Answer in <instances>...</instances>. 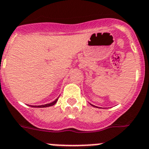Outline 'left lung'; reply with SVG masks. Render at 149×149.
<instances>
[{"label": "left lung", "mask_w": 149, "mask_h": 149, "mask_svg": "<svg viewBox=\"0 0 149 149\" xmlns=\"http://www.w3.org/2000/svg\"><path fill=\"white\" fill-rule=\"evenodd\" d=\"M91 106H93V107H95V106H94V105H92V104H91Z\"/></svg>", "instance_id": "8db88e82"}]
</instances>
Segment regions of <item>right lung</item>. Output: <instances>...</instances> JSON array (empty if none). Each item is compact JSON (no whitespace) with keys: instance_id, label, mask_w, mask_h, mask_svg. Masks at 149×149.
<instances>
[{"instance_id":"right-lung-1","label":"right lung","mask_w":149,"mask_h":149,"mask_svg":"<svg viewBox=\"0 0 149 149\" xmlns=\"http://www.w3.org/2000/svg\"><path fill=\"white\" fill-rule=\"evenodd\" d=\"M58 98H57V99L55 100V101L52 102V103H48V104H44V105H40V106H30V107H37V108H44V107H51V106L55 105V103H57V101H58Z\"/></svg>"}]
</instances>
